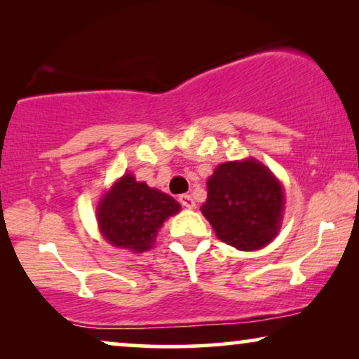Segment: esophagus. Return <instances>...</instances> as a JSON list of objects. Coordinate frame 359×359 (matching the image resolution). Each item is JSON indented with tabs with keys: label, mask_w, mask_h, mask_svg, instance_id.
I'll use <instances>...</instances> for the list:
<instances>
[{
	"label": "esophagus",
	"mask_w": 359,
	"mask_h": 359,
	"mask_svg": "<svg viewBox=\"0 0 359 359\" xmlns=\"http://www.w3.org/2000/svg\"><path fill=\"white\" fill-rule=\"evenodd\" d=\"M180 203H181V205H183V208H186V209H194V208H196L194 199L191 198L189 194H181V196H180Z\"/></svg>",
	"instance_id": "obj_1"
}]
</instances>
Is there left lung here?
I'll list each match as a JSON object with an SVG mask.
<instances>
[{
	"mask_svg": "<svg viewBox=\"0 0 359 359\" xmlns=\"http://www.w3.org/2000/svg\"><path fill=\"white\" fill-rule=\"evenodd\" d=\"M201 210L219 240L242 252H253L278 235L284 191L258 160L227 161L208 180V199Z\"/></svg>",
	"mask_w": 359,
	"mask_h": 359,
	"instance_id": "left-lung-1",
	"label": "left lung"
}]
</instances>
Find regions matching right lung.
<instances>
[{
    "instance_id": "1",
    "label": "right lung",
    "mask_w": 359,
    "mask_h": 359,
    "mask_svg": "<svg viewBox=\"0 0 359 359\" xmlns=\"http://www.w3.org/2000/svg\"><path fill=\"white\" fill-rule=\"evenodd\" d=\"M180 209L171 196L127 173L100 201L97 225L112 247L142 253L154 247L158 229Z\"/></svg>"
}]
</instances>
